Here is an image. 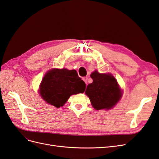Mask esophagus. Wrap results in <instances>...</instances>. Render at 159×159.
Wrapping results in <instances>:
<instances>
[{"mask_svg": "<svg viewBox=\"0 0 159 159\" xmlns=\"http://www.w3.org/2000/svg\"><path fill=\"white\" fill-rule=\"evenodd\" d=\"M83 80L85 81L86 84H88V77H84V78H83Z\"/></svg>", "mask_w": 159, "mask_h": 159, "instance_id": "34e87169", "label": "esophagus"}]
</instances>
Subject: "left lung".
<instances>
[{
	"label": "left lung",
	"mask_w": 159,
	"mask_h": 159,
	"mask_svg": "<svg viewBox=\"0 0 159 159\" xmlns=\"http://www.w3.org/2000/svg\"><path fill=\"white\" fill-rule=\"evenodd\" d=\"M93 82L88 84L85 93L94 109L113 108L121 98L122 92L117 81L109 74H100L95 70L91 74Z\"/></svg>",
	"instance_id": "8db88e82"
}]
</instances>
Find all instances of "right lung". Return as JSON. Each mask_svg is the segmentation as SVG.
<instances>
[{
	"label": "right lung",
	"mask_w": 159,
	"mask_h": 159,
	"mask_svg": "<svg viewBox=\"0 0 159 159\" xmlns=\"http://www.w3.org/2000/svg\"><path fill=\"white\" fill-rule=\"evenodd\" d=\"M85 86L75 70L52 69L43 78L39 93L47 103L58 108L63 106L71 95L84 93Z\"/></svg>",
	"instance_id": "add662e5"
}]
</instances>
